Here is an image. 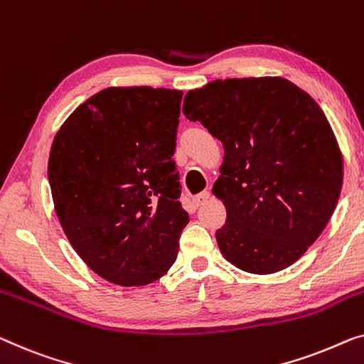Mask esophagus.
Listing matches in <instances>:
<instances>
[{
	"label": "esophagus",
	"instance_id": "1",
	"mask_svg": "<svg viewBox=\"0 0 364 364\" xmlns=\"http://www.w3.org/2000/svg\"><path fill=\"white\" fill-rule=\"evenodd\" d=\"M208 198H210V193L208 192H202V193L195 195V197H193L195 207H202L205 202H208Z\"/></svg>",
	"mask_w": 364,
	"mask_h": 364
}]
</instances>
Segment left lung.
I'll use <instances>...</instances> for the list:
<instances>
[{
    "label": "left lung",
    "instance_id": "1",
    "mask_svg": "<svg viewBox=\"0 0 364 364\" xmlns=\"http://www.w3.org/2000/svg\"><path fill=\"white\" fill-rule=\"evenodd\" d=\"M183 114L225 149L212 192L226 208L217 243L251 274L294 264L335 212L343 156L322 108L282 77L226 78L191 90Z\"/></svg>",
    "mask_w": 364,
    "mask_h": 364
}]
</instances>
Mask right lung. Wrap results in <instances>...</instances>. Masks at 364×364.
<instances>
[{
	"mask_svg": "<svg viewBox=\"0 0 364 364\" xmlns=\"http://www.w3.org/2000/svg\"><path fill=\"white\" fill-rule=\"evenodd\" d=\"M181 90L109 87L73 109L50 146L62 230L108 282L139 287L171 269L188 213L178 202Z\"/></svg>",
	"mask_w": 364,
	"mask_h": 364,
	"instance_id": "obj_1",
	"label": "right lung"
}]
</instances>
